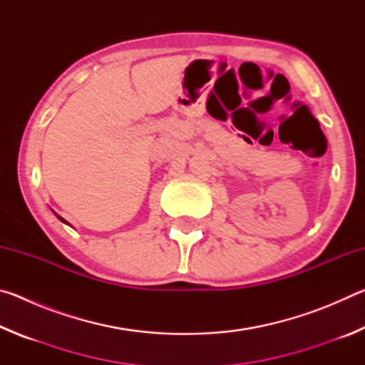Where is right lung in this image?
Segmentation results:
<instances>
[{"label":"right lung","mask_w":365,"mask_h":365,"mask_svg":"<svg viewBox=\"0 0 365 365\" xmlns=\"http://www.w3.org/2000/svg\"><path fill=\"white\" fill-rule=\"evenodd\" d=\"M59 219H61V217H59ZM61 220H63V222H64V219H61Z\"/></svg>","instance_id":"right-lung-1"}]
</instances>
